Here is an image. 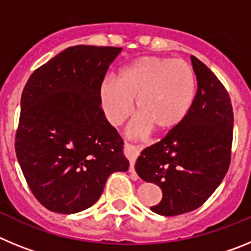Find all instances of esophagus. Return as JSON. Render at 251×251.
Here are the masks:
<instances>
[{"label":"esophagus","instance_id":"esophagus-1","mask_svg":"<svg viewBox=\"0 0 251 251\" xmlns=\"http://www.w3.org/2000/svg\"><path fill=\"white\" fill-rule=\"evenodd\" d=\"M124 152H126V156L129 159V172L130 174H134V163H136L137 157L139 156L138 148L133 147L130 145H124Z\"/></svg>","mask_w":251,"mask_h":251}]
</instances>
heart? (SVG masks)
<instances>
[{
    "instance_id": "heart-1",
    "label": "heart",
    "mask_w": 251,
    "mask_h": 251,
    "mask_svg": "<svg viewBox=\"0 0 251 251\" xmlns=\"http://www.w3.org/2000/svg\"><path fill=\"white\" fill-rule=\"evenodd\" d=\"M196 95L194 69L183 60L142 56L124 66L117 80L105 77L99 101L106 121L119 126L132 113L133 100L139 119L130 129L142 136L150 128L157 133L174 129L185 119Z\"/></svg>"
}]
</instances>
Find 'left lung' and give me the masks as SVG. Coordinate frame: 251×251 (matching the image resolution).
<instances>
[{
    "label": "left lung",
    "mask_w": 251,
    "mask_h": 251,
    "mask_svg": "<svg viewBox=\"0 0 251 251\" xmlns=\"http://www.w3.org/2000/svg\"><path fill=\"white\" fill-rule=\"evenodd\" d=\"M197 92L191 109L163 139L145 148L138 176L162 190L151 210L176 216L200 207L223 182L231 157L234 114L230 97L214 73L191 56Z\"/></svg>",
    "instance_id": "1"
}]
</instances>
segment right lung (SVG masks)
Instances as JSON below:
<instances>
[{
    "instance_id": "right-lung-1",
    "label": "right lung",
    "mask_w": 251,
    "mask_h": 251,
    "mask_svg": "<svg viewBox=\"0 0 251 251\" xmlns=\"http://www.w3.org/2000/svg\"><path fill=\"white\" fill-rule=\"evenodd\" d=\"M122 48L70 46L36 69L21 95L17 161L39 202L59 214L94 205L129 162L106 121L99 88Z\"/></svg>"
}]
</instances>
